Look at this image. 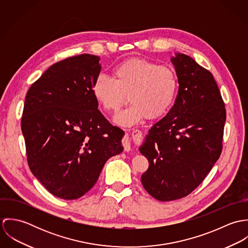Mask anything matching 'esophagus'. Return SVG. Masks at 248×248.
Returning a JSON list of instances; mask_svg holds the SVG:
<instances>
[{"instance_id": "esophagus-1", "label": "esophagus", "mask_w": 248, "mask_h": 248, "mask_svg": "<svg viewBox=\"0 0 248 248\" xmlns=\"http://www.w3.org/2000/svg\"><path fill=\"white\" fill-rule=\"evenodd\" d=\"M141 136V133L140 131H136L133 133V138L135 139H138ZM122 144L124 146V151L125 152H129L132 150V147H131V141H130V137L129 136H125L123 140H122Z\"/></svg>"}]
</instances>
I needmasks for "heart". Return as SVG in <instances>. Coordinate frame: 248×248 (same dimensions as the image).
Wrapping results in <instances>:
<instances>
[{"label": "heart", "instance_id": "b5f03b06", "mask_svg": "<svg viewBox=\"0 0 248 248\" xmlns=\"http://www.w3.org/2000/svg\"><path fill=\"white\" fill-rule=\"evenodd\" d=\"M112 76L113 79L99 75L93 85V94L108 112L117 111L130 100L131 105L114 117L118 125L132 126L145 117L158 118L169 110L176 98L177 76L168 66L133 58L115 66Z\"/></svg>", "mask_w": 248, "mask_h": 248}]
</instances>
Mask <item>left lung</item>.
<instances>
[{
    "label": "left lung",
    "instance_id": "8db88e82",
    "mask_svg": "<svg viewBox=\"0 0 248 248\" xmlns=\"http://www.w3.org/2000/svg\"><path fill=\"white\" fill-rule=\"evenodd\" d=\"M171 62L179 84L177 99L140 147L149 160L142 185L160 202L186 197L208 175L222 150L226 119L212 73L183 53Z\"/></svg>",
    "mask_w": 248,
    "mask_h": 248
}]
</instances>
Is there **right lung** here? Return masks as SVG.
I'll return each mask as SVG.
<instances>
[{
	"label": "right lung",
	"mask_w": 248,
	"mask_h": 248,
	"mask_svg": "<svg viewBox=\"0 0 248 248\" xmlns=\"http://www.w3.org/2000/svg\"><path fill=\"white\" fill-rule=\"evenodd\" d=\"M99 60L81 54L55 63L26 96L21 127L30 169L63 200L85 195L107 160L123 151L125 133L107 120L93 94Z\"/></svg>",
	"instance_id": "add662e5"
}]
</instances>
